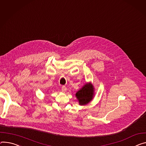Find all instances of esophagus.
Wrapping results in <instances>:
<instances>
[{
    "mask_svg": "<svg viewBox=\"0 0 146 146\" xmlns=\"http://www.w3.org/2000/svg\"><path fill=\"white\" fill-rule=\"evenodd\" d=\"M66 90H67V88H66V87L65 86H63L62 87V91L63 92H66Z\"/></svg>",
    "mask_w": 146,
    "mask_h": 146,
    "instance_id": "1",
    "label": "esophagus"
}]
</instances>
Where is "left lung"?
Returning <instances> with one entry per match:
<instances>
[{"label": "left lung", "mask_w": 146, "mask_h": 146, "mask_svg": "<svg viewBox=\"0 0 146 146\" xmlns=\"http://www.w3.org/2000/svg\"><path fill=\"white\" fill-rule=\"evenodd\" d=\"M93 92V86L91 83H89L86 84L80 90H79L76 96L80 105H85L92 100L94 94Z\"/></svg>", "instance_id": "8db88e82"}]
</instances>
